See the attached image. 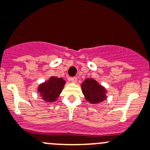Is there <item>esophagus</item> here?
<instances>
[{
	"mask_svg": "<svg viewBox=\"0 0 150 150\" xmlns=\"http://www.w3.org/2000/svg\"><path fill=\"white\" fill-rule=\"evenodd\" d=\"M69 80H70L72 83H76L78 78H77V77H71V78H69Z\"/></svg>",
	"mask_w": 150,
	"mask_h": 150,
	"instance_id": "1",
	"label": "esophagus"
}]
</instances>
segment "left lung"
<instances>
[{"label":"left lung","instance_id":"left-lung-1","mask_svg":"<svg viewBox=\"0 0 150 150\" xmlns=\"http://www.w3.org/2000/svg\"><path fill=\"white\" fill-rule=\"evenodd\" d=\"M82 91L87 101L98 103L106 99V90L95 80L88 78L81 85Z\"/></svg>","mask_w":150,"mask_h":150}]
</instances>
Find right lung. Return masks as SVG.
<instances>
[{"label":"right lung","mask_w":150,"mask_h":150,"mask_svg":"<svg viewBox=\"0 0 150 150\" xmlns=\"http://www.w3.org/2000/svg\"><path fill=\"white\" fill-rule=\"evenodd\" d=\"M65 84L63 78L51 77L48 81L42 83L38 87V92L43 99L47 102H53L59 96Z\"/></svg>","instance_id":"add662e5"}]
</instances>
